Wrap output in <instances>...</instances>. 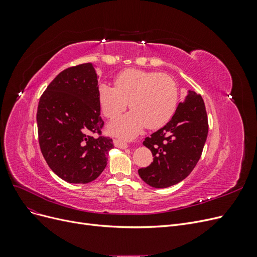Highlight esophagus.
Instances as JSON below:
<instances>
[{
    "label": "esophagus",
    "instance_id": "1",
    "mask_svg": "<svg viewBox=\"0 0 257 257\" xmlns=\"http://www.w3.org/2000/svg\"><path fill=\"white\" fill-rule=\"evenodd\" d=\"M113 145L116 148H120V149H126L127 148V145L123 141H120V139H113Z\"/></svg>",
    "mask_w": 257,
    "mask_h": 257
}]
</instances>
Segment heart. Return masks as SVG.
<instances>
[{"label": "heart", "mask_w": 257, "mask_h": 257, "mask_svg": "<svg viewBox=\"0 0 257 257\" xmlns=\"http://www.w3.org/2000/svg\"><path fill=\"white\" fill-rule=\"evenodd\" d=\"M114 85H98V102L107 118H115L130 104L133 111L112 121L109 131L123 139H133L145 126L157 128L174 115L179 89L172 77L159 72L127 69L120 73Z\"/></svg>", "instance_id": "heart-1"}]
</instances>
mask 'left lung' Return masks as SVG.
<instances>
[{"mask_svg": "<svg viewBox=\"0 0 257 257\" xmlns=\"http://www.w3.org/2000/svg\"><path fill=\"white\" fill-rule=\"evenodd\" d=\"M208 135V116L204 99L189 91L173 118L143 143L153 155L148 167L138 169L152 188L164 189L188 177L200 159Z\"/></svg>", "mask_w": 257, "mask_h": 257, "instance_id": "1", "label": "left lung"}]
</instances>
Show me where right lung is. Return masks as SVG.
<instances>
[{"label":"right lung","mask_w":257,"mask_h":257,"mask_svg":"<svg viewBox=\"0 0 257 257\" xmlns=\"http://www.w3.org/2000/svg\"><path fill=\"white\" fill-rule=\"evenodd\" d=\"M36 121L43 157L57 176L84 184L103 173L113 144L102 135L97 75L91 63L68 67L49 83Z\"/></svg>","instance_id":"right-lung-1"}]
</instances>
